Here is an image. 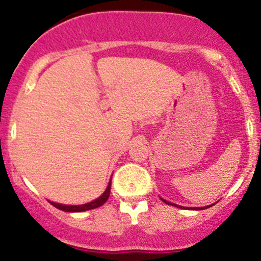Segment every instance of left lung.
I'll return each instance as SVG.
<instances>
[{
	"instance_id": "1",
	"label": "left lung",
	"mask_w": 261,
	"mask_h": 261,
	"mask_svg": "<svg viewBox=\"0 0 261 261\" xmlns=\"http://www.w3.org/2000/svg\"><path fill=\"white\" fill-rule=\"evenodd\" d=\"M163 200V202H166V203H168V205H172V206H176V207H179L178 205H175V203H172V202H169V201H166V200L164 199H162ZM210 206H205V207H194V210H205V208H208Z\"/></svg>"
}]
</instances>
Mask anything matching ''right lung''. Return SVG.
<instances>
[{"mask_svg": "<svg viewBox=\"0 0 261 261\" xmlns=\"http://www.w3.org/2000/svg\"><path fill=\"white\" fill-rule=\"evenodd\" d=\"M110 187H112V180H110L109 184H108V187L106 189V191H104V193H103V195L98 197V199L93 200L92 202L85 203V205H61V203L53 202V201H50V203H51L53 206H55L56 208L61 210V211H65V212L88 211V210H93V208L99 207V206H101L104 202L107 201L108 197H109V195H110Z\"/></svg>", "mask_w": 261, "mask_h": 261, "instance_id": "1", "label": "right lung"}]
</instances>
